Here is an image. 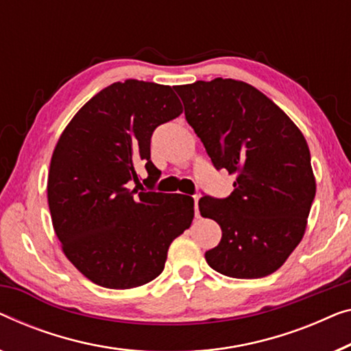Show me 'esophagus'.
Returning a JSON list of instances; mask_svg holds the SVG:
<instances>
[{
	"mask_svg": "<svg viewBox=\"0 0 351 351\" xmlns=\"http://www.w3.org/2000/svg\"><path fill=\"white\" fill-rule=\"evenodd\" d=\"M199 195H195L193 196V201H195V213H196V217H199V210H197V201H199Z\"/></svg>",
	"mask_w": 351,
	"mask_h": 351,
	"instance_id": "esophagus-1",
	"label": "esophagus"
}]
</instances>
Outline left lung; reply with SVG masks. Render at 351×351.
Segmentation results:
<instances>
[{
  "instance_id": "left-lung-1",
  "label": "left lung",
  "mask_w": 351,
  "mask_h": 351,
  "mask_svg": "<svg viewBox=\"0 0 351 351\" xmlns=\"http://www.w3.org/2000/svg\"><path fill=\"white\" fill-rule=\"evenodd\" d=\"M176 91L213 167L237 174L230 196L199 199L201 215L221 228L207 264L232 278L276 272L301 242L317 190L306 139L278 106L241 80H197Z\"/></svg>"
}]
</instances>
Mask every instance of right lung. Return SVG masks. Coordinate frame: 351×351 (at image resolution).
Segmentation results:
<instances>
[{
    "label": "right lung",
    "instance_id": "1",
    "mask_svg": "<svg viewBox=\"0 0 351 351\" xmlns=\"http://www.w3.org/2000/svg\"><path fill=\"white\" fill-rule=\"evenodd\" d=\"M180 114L169 85L126 79L95 95L60 136L47 182L53 230L68 260L96 285L152 282L171 242L191 225L193 197L155 191L161 172L150 160L154 131ZM141 167L149 174L145 189Z\"/></svg>",
    "mask_w": 351,
    "mask_h": 351
}]
</instances>
